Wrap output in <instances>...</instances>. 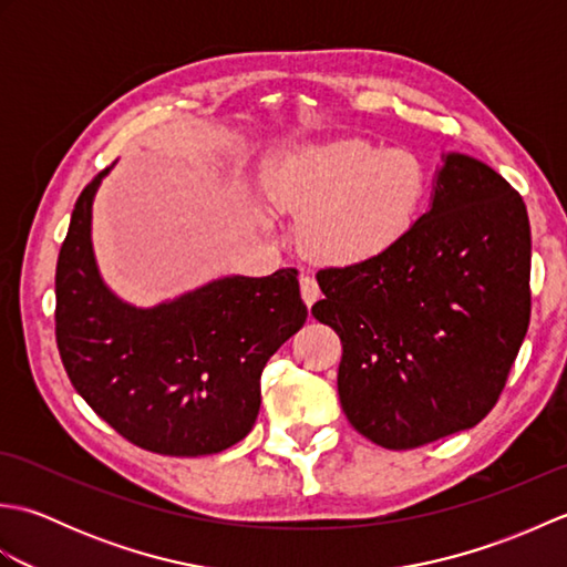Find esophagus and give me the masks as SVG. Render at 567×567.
Segmentation results:
<instances>
[{
  "instance_id": "34e87169",
  "label": "esophagus",
  "mask_w": 567,
  "mask_h": 567,
  "mask_svg": "<svg viewBox=\"0 0 567 567\" xmlns=\"http://www.w3.org/2000/svg\"><path fill=\"white\" fill-rule=\"evenodd\" d=\"M299 290H302V299H305V305L309 309L315 307V302L321 297L317 280H315V277H309V275H302V280H299Z\"/></svg>"
}]
</instances>
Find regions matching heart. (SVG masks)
<instances>
[{
  "mask_svg": "<svg viewBox=\"0 0 567 567\" xmlns=\"http://www.w3.org/2000/svg\"><path fill=\"white\" fill-rule=\"evenodd\" d=\"M262 187L275 209L305 214L299 238L311 258L365 265L414 231L429 171L409 148L336 138L275 153L262 167Z\"/></svg>",
  "mask_w": 567,
  "mask_h": 567,
  "instance_id": "obj_1",
  "label": "heart"
}]
</instances>
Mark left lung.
<instances>
[{
    "label": "left lung",
    "instance_id": "left-lung-1",
    "mask_svg": "<svg viewBox=\"0 0 567 567\" xmlns=\"http://www.w3.org/2000/svg\"><path fill=\"white\" fill-rule=\"evenodd\" d=\"M532 228L519 192L443 153L429 209L400 246L319 270L311 307L341 336V406L382 449L473 429L499 400L532 317Z\"/></svg>",
    "mask_w": 567,
    "mask_h": 567
}]
</instances>
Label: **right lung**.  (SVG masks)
<instances>
[{
  "instance_id": "right-lung-1",
  "label": "right lung",
  "mask_w": 567,
  "mask_h": 567,
  "mask_svg": "<svg viewBox=\"0 0 567 567\" xmlns=\"http://www.w3.org/2000/svg\"><path fill=\"white\" fill-rule=\"evenodd\" d=\"M106 167L72 209L55 270V339L70 382L141 449L197 457L252 429L270 355L307 321L297 270L221 275L153 307L118 297L92 246Z\"/></svg>"
}]
</instances>
